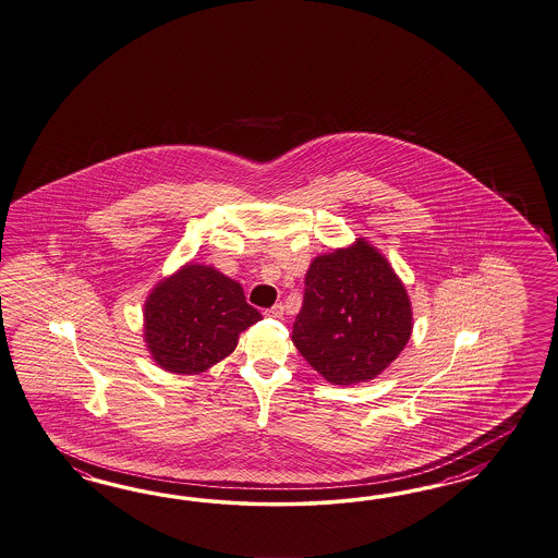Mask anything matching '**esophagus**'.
I'll list each match as a JSON object with an SVG mask.
<instances>
[{"label":"esophagus","mask_w":558,"mask_h":558,"mask_svg":"<svg viewBox=\"0 0 558 558\" xmlns=\"http://www.w3.org/2000/svg\"><path fill=\"white\" fill-rule=\"evenodd\" d=\"M283 312H286V307H283L281 303H275L271 310H267V312H265V315H267V317H275V319H279V317H283Z\"/></svg>","instance_id":"obj_1"}]
</instances>
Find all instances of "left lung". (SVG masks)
Instances as JSON below:
<instances>
[{
  "mask_svg": "<svg viewBox=\"0 0 558 558\" xmlns=\"http://www.w3.org/2000/svg\"><path fill=\"white\" fill-rule=\"evenodd\" d=\"M413 333V305L388 258L366 239L312 260L291 340L331 385L374 380Z\"/></svg>",
  "mask_w": 558,
  "mask_h": 558,
  "instance_id": "obj_1",
  "label": "left lung"
}]
</instances>
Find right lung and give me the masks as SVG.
Wrapping results in <instances>:
<instances>
[{
  "mask_svg": "<svg viewBox=\"0 0 558 558\" xmlns=\"http://www.w3.org/2000/svg\"><path fill=\"white\" fill-rule=\"evenodd\" d=\"M258 319L241 283L213 265L186 263L149 291L144 342L161 371L192 376L232 354L239 336Z\"/></svg>",
  "mask_w": 558,
  "mask_h": 558,
  "instance_id": "add662e5",
  "label": "right lung"
}]
</instances>
